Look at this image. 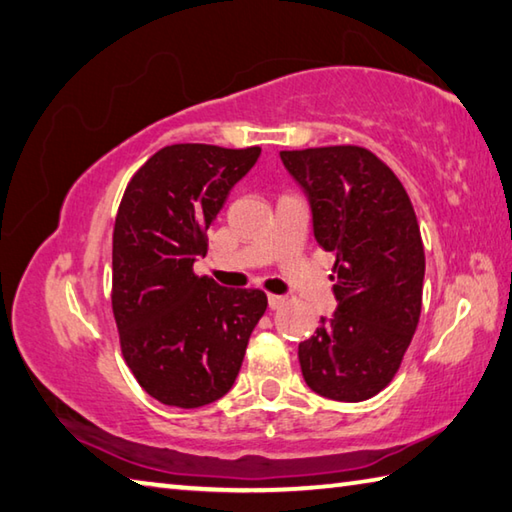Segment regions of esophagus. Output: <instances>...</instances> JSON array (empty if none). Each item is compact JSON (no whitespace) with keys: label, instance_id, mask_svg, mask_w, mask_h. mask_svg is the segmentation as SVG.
Instances as JSON below:
<instances>
[{"label":"esophagus","instance_id":"esophagus-1","mask_svg":"<svg viewBox=\"0 0 512 512\" xmlns=\"http://www.w3.org/2000/svg\"><path fill=\"white\" fill-rule=\"evenodd\" d=\"M267 303H270L272 310H279L285 306V299L279 297V294H270V297H267Z\"/></svg>","mask_w":512,"mask_h":512}]
</instances>
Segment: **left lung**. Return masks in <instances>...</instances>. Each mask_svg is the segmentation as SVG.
Instances as JSON below:
<instances>
[{
	"label": "left lung",
	"instance_id": "obj_1",
	"mask_svg": "<svg viewBox=\"0 0 512 512\" xmlns=\"http://www.w3.org/2000/svg\"><path fill=\"white\" fill-rule=\"evenodd\" d=\"M310 197L315 238L337 256V312L299 344L319 396L362 402L398 373L423 308L425 249L405 186L362 146L281 150Z\"/></svg>",
	"mask_w": 512,
	"mask_h": 512
}]
</instances>
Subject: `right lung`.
Returning <instances> with one entry per match:
<instances>
[{"instance_id": "add662e5", "label": "right lung", "mask_w": 512, "mask_h": 512, "mask_svg": "<svg viewBox=\"0 0 512 512\" xmlns=\"http://www.w3.org/2000/svg\"><path fill=\"white\" fill-rule=\"evenodd\" d=\"M261 148L173 143L125 186L112 238V312L125 364L168 407L222 398L267 308L263 290L222 288L197 276L206 231Z\"/></svg>"}]
</instances>
